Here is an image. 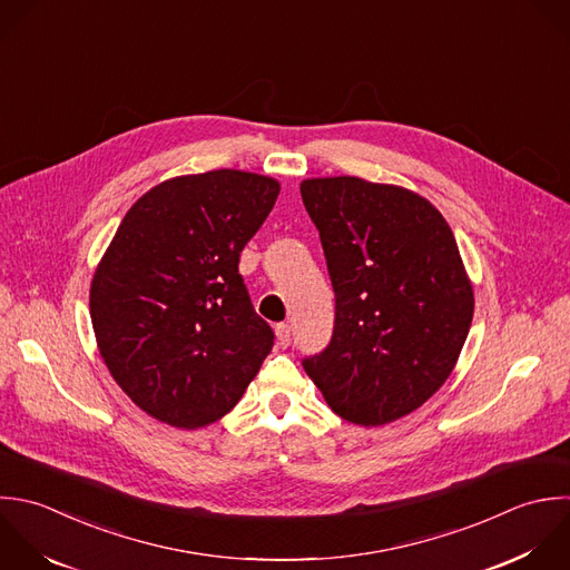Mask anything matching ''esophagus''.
Listing matches in <instances>:
<instances>
[{"label":"esophagus","mask_w":570,"mask_h":570,"mask_svg":"<svg viewBox=\"0 0 570 570\" xmlns=\"http://www.w3.org/2000/svg\"><path fill=\"white\" fill-rule=\"evenodd\" d=\"M275 335H277V342L282 348H286L291 344V326L288 324H277Z\"/></svg>","instance_id":"1"}]
</instances>
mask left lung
<instances>
[{"instance_id": "left-lung-1", "label": "left lung", "mask_w": 570, "mask_h": 570, "mask_svg": "<svg viewBox=\"0 0 570 570\" xmlns=\"http://www.w3.org/2000/svg\"><path fill=\"white\" fill-rule=\"evenodd\" d=\"M299 190L335 293L331 342L302 366L342 420L395 422L449 380L473 322L453 230L400 186L324 177Z\"/></svg>"}]
</instances>
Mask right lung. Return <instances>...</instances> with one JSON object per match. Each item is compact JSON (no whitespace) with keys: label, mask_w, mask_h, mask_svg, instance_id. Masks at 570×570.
<instances>
[{"label":"right lung","mask_w":570,"mask_h":570,"mask_svg":"<svg viewBox=\"0 0 570 570\" xmlns=\"http://www.w3.org/2000/svg\"><path fill=\"white\" fill-rule=\"evenodd\" d=\"M279 184L242 170L168 179L121 219L90 286L99 353L150 417L199 429L224 417L273 348L239 253Z\"/></svg>","instance_id":"add662e5"}]
</instances>
